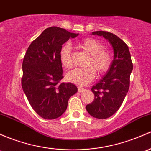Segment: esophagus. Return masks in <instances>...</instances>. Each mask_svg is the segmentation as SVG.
Instances as JSON below:
<instances>
[{
    "mask_svg": "<svg viewBox=\"0 0 151 151\" xmlns=\"http://www.w3.org/2000/svg\"><path fill=\"white\" fill-rule=\"evenodd\" d=\"M77 90H78L79 93H82V92H83L84 90H85V89L83 88H81V87H78V88H77Z\"/></svg>",
    "mask_w": 151,
    "mask_h": 151,
    "instance_id": "esophagus-1",
    "label": "esophagus"
}]
</instances>
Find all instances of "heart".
I'll list each match as a JSON object with an SVG mask.
<instances>
[{
    "label": "heart",
    "instance_id": "b5f03b06",
    "mask_svg": "<svg viewBox=\"0 0 151 151\" xmlns=\"http://www.w3.org/2000/svg\"><path fill=\"white\" fill-rule=\"evenodd\" d=\"M77 47L90 55L86 63L88 68L77 69L69 71L66 75L69 82L78 85H85L93 80L96 76L104 74L110 68L112 55L105 49L102 41L93 37H87L77 44ZM61 63L66 69H71L72 63V49L69 44H64L60 50Z\"/></svg>",
    "mask_w": 151,
    "mask_h": 151
}]
</instances>
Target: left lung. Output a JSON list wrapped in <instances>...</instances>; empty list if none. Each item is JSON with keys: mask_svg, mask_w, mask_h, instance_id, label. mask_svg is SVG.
Masks as SVG:
<instances>
[{"mask_svg": "<svg viewBox=\"0 0 151 151\" xmlns=\"http://www.w3.org/2000/svg\"><path fill=\"white\" fill-rule=\"evenodd\" d=\"M107 39L114 48V57L104 77L91 90L94 101L86 106V110L97 119H107L122 106L129 88V78L133 64L127 45L116 35L106 31L92 32Z\"/></svg>", "mask_w": 151, "mask_h": 151, "instance_id": "8db88e82", "label": "left lung"}]
</instances>
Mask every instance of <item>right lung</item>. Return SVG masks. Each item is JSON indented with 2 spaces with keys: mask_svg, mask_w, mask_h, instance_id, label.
Wrapping results in <instances>:
<instances>
[{
  "mask_svg": "<svg viewBox=\"0 0 151 151\" xmlns=\"http://www.w3.org/2000/svg\"><path fill=\"white\" fill-rule=\"evenodd\" d=\"M77 35L58 27L47 28L32 42L24 57L22 89L32 108L45 119L61 116L69 98L77 92L70 82H60L63 76L59 58L63 44Z\"/></svg>",
  "mask_w": 151,
  "mask_h": 151,
  "instance_id": "obj_1",
  "label": "right lung"
}]
</instances>
